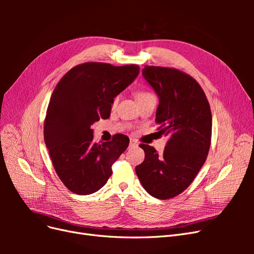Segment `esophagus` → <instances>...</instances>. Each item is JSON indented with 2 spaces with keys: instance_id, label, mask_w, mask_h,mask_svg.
I'll use <instances>...</instances> for the list:
<instances>
[{
  "instance_id": "34e87169",
  "label": "esophagus",
  "mask_w": 254,
  "mask_h": 254,
  "mask_svg": "<svg viewBox=\"0 0 254 254\" xmlns=\"http://www.w3.org/2000/svg\"><path fill=\"white\" fill-rule=\"evenodd\" d=\"M136 146H137V142H136V140H134V139H130L129 147H130V148H133V147H136Z\"/></svg>"
}]
</instances>
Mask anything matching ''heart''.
Here are the masks:
<instances>
[{
  "label": "heart",
  "instance_id": "heart-1",
  "mask_svg": "<svg viewBox=\"0 0 254 254\" xmlns=\"http://www.w3.org/2000/svg\"><path fill=\"white\" fill-rule=\"evenodd\" d=\"M135 98L137 103H143V102H146V101H149V99H153L156 98L155 95H153L150 91H147V90H137L135 92ZM118 102H119V97L115 96L112 102H111V107L112 108H114L115 106L118 105Z\"/></svg>",
  "mask_w": 254,
  "mask_h": 254
}]
</instances>
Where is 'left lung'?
I'll return each instance as SVG.
<instances>
[{
    "label": "left lung",
    "instance_id": "1",
    "mask_svg": "<svg viewBox=\"0 0 254 254\" xmlns=\"http://www.w3.org/2000/svg\"><path fill=\"white\" fill-rule=\"evenodd\" d=\"M142 73L159 96L156 122L168 141L162 155L141 144L145 159L135 173L148 194L165 200L187 190L204 164L211 145L212 113L200 84L189 74L153 65H145Z\"/></svg>",
    "mask_w": 254,
    "mask_h": 254
}]
</instances>
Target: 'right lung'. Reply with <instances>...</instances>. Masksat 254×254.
<instances>
[{"mask_svg":"<svg viewBox=\"0 0 254 254\" xmlns=\"http://www.w3.org/2000/svg\"><path fill=\"white\" fill-rule=\"evenodd\" d=\"M136 64L86 63L72 67L53 91L44 120V142L59 179L71 191L90 195L102 189L112 164L129 145L117 133L96 143L91 125L110 117L112 99L137 75Z\"/></svg>","mask_w":254,"mask_h":254,"instance_id":"1","label":"right lung"}]
</instances>
